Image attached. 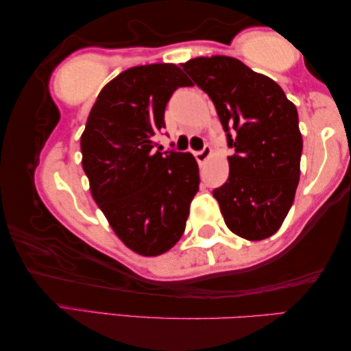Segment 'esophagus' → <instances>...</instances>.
<instances>
[{"instance_id":"1","label":"esophagus","mask_w":351,"mask_h":351,"mask_svg":"<svg viewBox=\"0 0 351 351\" xmlns=\"http://www.w3.org/2000/svg\"><path fill=\"white\" fill-rule=\"evenodd\" d=\"M210 155H211V147H210L208 145H205L202 151L196 152V160H197V163H199V165H204V163L206 162V160L210 158Z\"/></svg>"}]
</instances>
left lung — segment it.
<instances>
[{"label":"left lung","mask_w":351,"mask_h":351,"mask_svg":"<svg viewBox=\"0 0 351 351\" xmlns=\"http://www.w3.org/2000/svg\"><path fill=\"white\" fill-rule=\"evenodd\" d=\"M216 107L227 145L228 179L213 191L227 227L249 241L277 232L300 179L303 140L295 106L271 77L227 56L182 63Z\"/></svg>","instance_id":"1"}]
</instances>
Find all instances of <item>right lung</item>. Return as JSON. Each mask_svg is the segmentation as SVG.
<instances>
[{"instance_id": "right-lung-1", "label": "right lung", "mask_w": 351, "mask_h": 351, "mask_svg": "<svg viewBox=\"0 0 351 351\" xmlns=\"http://www.w3.org/2000/svg\"><path fill=\"white\" fill-rule=\"evenodd\" d=\"M179 87H191L174 63L134 66L97 95L80 136L82 168L95 202L123 243L143 256L174 247L199 191L189 152L154 151L165 108Z\"/></svg>"}]
</instances>
